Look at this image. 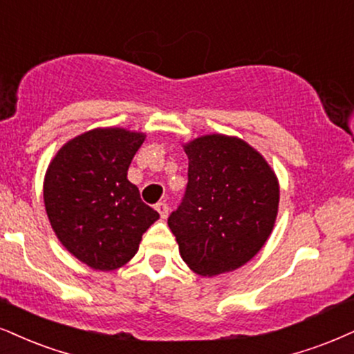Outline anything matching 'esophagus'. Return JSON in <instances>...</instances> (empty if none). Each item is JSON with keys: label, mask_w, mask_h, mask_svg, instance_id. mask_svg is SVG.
<instances>
[{"label": "esophagus", "mask_w": 354, "mask_h": 354, "mask_svg": "<svg viewBox=\"0 0 354 354\" xmlns=\"http://www.w3.org/2000/svg\"><path fill=\"white\" fill-rule=\"evenodd\" d=\"M156 210L159 212V215H160V218H162V220H165V218L169 216V205L167 203H164V202L157 203Z\"/></svg>", "instance_id": "esophagus-1"}]
</instances>
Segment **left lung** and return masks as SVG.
<instances>
[{
	"mask_svg": "<svg viewBox=\"0 0 354 354\" xmlns=\"http://www.w3.org/2000/svg\"><path fill=\"white\" fill-rule=\"evenodd\" d=\"M189 182L169 216L182 259L212 277L251 261L272 233L279 182L263 156L243 139L207 134L187 142Z\"/></svg>",
	"mask_w": 354,
	"mask_h": 354,
	"instance_id": "8db88e82",
	"label": "left lung"
}]
</instances>
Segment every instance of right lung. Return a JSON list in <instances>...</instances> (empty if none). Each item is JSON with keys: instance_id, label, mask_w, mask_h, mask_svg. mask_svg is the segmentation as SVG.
<instances>
[{"instance_id": "right-lung-1", "label": "right lung", "mask_w": 354, "mask_h": 354, "mask_svg": "<svg viewBox=\"0 0 354 354\" xmlns=\"http://www.w3.org/2000/svg\"><path fill=\"white\" fill-rule=\"evenodd\" d=\"M144 133L97 128L65 142L47 167L44 205L55 236L95 270H115L138 252L159 218L128 180Z\"/></svg>"}]
</instances>
